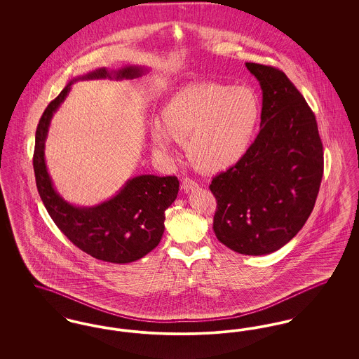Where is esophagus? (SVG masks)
I'll list each match as a JSON object with an SVG mask.
<instances>
[{"label": "esophagus", "instance_id": "obj_1", "mask_svg": "<svg viewBox=\"0 0 359 359\" xmlns=\"http://www.w3.org/2000/svg\"><path fill=\"white\" fill-rule=\"evenodd\" d=\"M198 187V183L195 182V180H192V179H189V177H184L183 179V183H182V188L188 192V191H191V189H194V188Z\"/></svg>", "mask_w": 359, "mask_h": 359}]
</instances>
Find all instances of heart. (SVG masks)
I'll return each mask as SVG.
<instances>
[{
	"instance_id": "heart-1",
	"label": "heart",
	"mask_w": 359,
	"mask_h": 359,
	"mask_svg": "<svg viewBox=\"0 0 359 359\" xmlns=\"http://www.w3.org/2000/svg\"><path fill=\"white\" fill-rule=\"evenodd\" d=\"M261 116L262 102L252 87L203 82L173 93L161 109V124L173 140L186 142L198 170L218 173L248 154ZM162 128L154 122L152 140L158 149L168 151L170 140Z\"/></svg>"
}]
</instances>
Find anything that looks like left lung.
Here are the masks:
<instances>
[{
	"label": "left lung",
	"mask_w": 359,
	"mask_h": 359,
	"mask_svg": "<svg viewBox=\"0 0 359 359\" xmlns=\"http://www.w3.org/2000/svg\"><path fill=\"white\" fill-rule=\"evenodd\" d=\"M262 90L261 130L237 165L217 175L214 233L246 256L269 255L307 222L323 177V144L313 111L276 67L246 63Z\"/></svg>",
	"instance_id": "1"
}]
</instances>
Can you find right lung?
Listing matches in <instances>:
<instances>
[{
  "instance_id": "obj_1",
  "label": "right lung",
  "mask_w": 359,
  "mask_h": 359,
  "mask_svg": "<svg viewBox=\"0 0 359 359\" xmlns=\"http://www.w3.org/2000/svg\"><path fill=\"white\" fill-rule=\"evenodd\" d=\"M145 72L142 67L128 66L118 71L98 69L72 79L46 107L36 129L34 170L39 195L52 221L81 250L111 264L133 262L158 245L164 233L165 210L179 192L176 176L141 175L129 179L111 199L94 207L67 203L53 188L47 171L44 147L53 113L79 79H135Z\"/></svg>"
}]
</instances>
